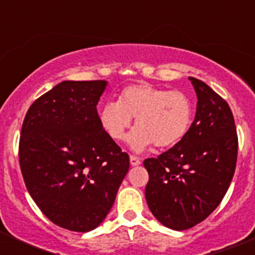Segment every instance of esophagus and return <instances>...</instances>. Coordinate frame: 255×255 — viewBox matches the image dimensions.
<instances>
[{
	"mask_svg": "<svg viewBox=\"0 0 255 255\" xmlns=\"http://www.w3.org/2000/svg\"><path fill=\"white\" fill-rule=\"evenodd\" d=\"M140 163H141L140 158L135 157V155H130V164H131V166H139Z\"/></svg>",
	"mask_w": 255,
	"mask_h": 255,
	"instance_id": "esophagus-1",
	"label": "esophagus"
}]
</instances>
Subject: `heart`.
Wrapping results in <instances>:
<instances>
[{"instance_id": "heart-1", "label": "heart", "mask_w": 255, "mask_h": 255, "mask_svg": "<svg viewBox=\"0 0 255 255\" xmlns=\"http://www.w3.org/2000/svg\"><path fill=\"white\" fill-rule=\"evenodd\" d=\"M106 134L115 141L125 139L135 119L129 136L132 150L141 152L150 145L164 149L176 145L190 130L194 108L190 98L179 91H168L150 84L125 88L119 101H108L98 112Z\"/></svg>"}]
</instances>
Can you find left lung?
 Returning <instances> with one entry per match:
<instances>
[{
  "mask_svg": "<svg viewBox=\"0 0 255 255\" xmlns=\"http://www.w3.org/2000/svg\"><path fill=\"white\" fill-rule=\"evenodd\" d=\"M197 93V112L180 143L147 158L148 207L168 229L188 230L206 220L224 199L238 158L233 112L206 83L189 78Z\"/></svg>",
  "mask_w": 255,
  "mask_h": 255,
  "instance_id": "obj_1",
  "label": "left lung"
}]
</instances>
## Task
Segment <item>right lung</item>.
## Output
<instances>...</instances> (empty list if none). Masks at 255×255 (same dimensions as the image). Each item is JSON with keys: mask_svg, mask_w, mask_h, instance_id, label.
<instances>
[{"mask_svg": "<svg viewBox=\"0 0 255 255\" xmlns=\"http://www.w3.org/2000/svg\"><path fill=\"white\" fill-rule=\"evenodd\" d=\"M106 80H65L29 107L19 161L29 194L62 229L88 233L112 208L129 155L101 126L97 105Z\"/></svg>", "mask_w": 255, "mask_h": 255, "instance_id": "obj_1", "label": "right lung"}]
</instances>
